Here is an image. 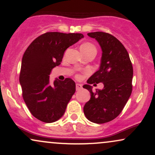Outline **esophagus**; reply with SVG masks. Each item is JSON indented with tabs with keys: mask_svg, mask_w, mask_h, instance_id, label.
<instances>
[{
	"mask_svg": "<svg viewBox=\"0 0 155 155\" xmlns=\"http://www.w3.org/2000/svg\"><path fill=\"white\" fill-rule=\"evenodd\" d=\"M82 89V86L81 84H76V91H79V90H81Z\"/></svg>",
	"mask_w": 155,
	"mask_h": 155,
	"instance_id": "esophagus-1",
	"label": "esophagus"
}]
</instances>
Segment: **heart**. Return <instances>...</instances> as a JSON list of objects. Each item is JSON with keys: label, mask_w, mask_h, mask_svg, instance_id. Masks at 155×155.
<instances>
[{"label": "heart", "mask_w": 155, "mask_h": 155, "mask_svg": "<svg viewBox=\"0 0 155 155\" xmlns=\"http://www.w3.org/2000/svg\"><path fill=\"white\" fill-rule=\"evenodd\" d=\"M95 48L94 46L92 44H91V43H89V42L84 43V44H83L81 46V49H89V48ZM76 77L79 78L80 76L77 75L76 76Z\"/></svg>", "instance_id": "heart-1"}]
</instances>
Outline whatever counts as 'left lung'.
<instances>
[{"label": "left lung", "instance_id": "left-lung-1", "mask_svg": "<svg viewBox=\"0 0 155 155\" xmlns=\"http://www.w3.org/2000/svg\"><path fill=\"white\" fill-rule=\"evenodd\" d=\"M87 35L97 41L102 56L99 69L83 86L91 94L84 113L92 122L104 124L118 117L126 105L132 91L133 67L125 47L112 35L99 31ZM101 82L104 89L92 91L91 84Z\"/></svg>", "mask_w": 155, "mask_h": 155}]
</instances>
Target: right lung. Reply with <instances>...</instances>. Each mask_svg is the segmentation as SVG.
<instances>
[{"instance_id":"1","label":"right lung","mask_w":155,"mask_h":155,"mask_svg":"<svg viewBox=\"0 0 155 155\" xmlns=\"http://www.w3.org/2000/svg\"><path fill=\"white\" fill-rule=\"evenodd\" d=\"M82 38L81 34L47 32L33 41L24 52L19 76L22 96L31 114L43 122L59 119L75 93L71 79L50 84L49 74L61 64L64 51Z\"/></svg>"}]
</instances>
